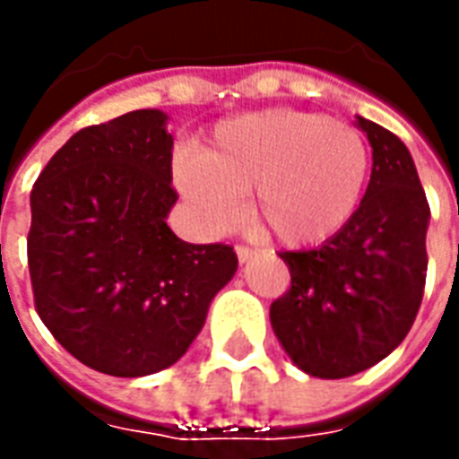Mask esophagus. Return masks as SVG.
<instances>
[{
    "label": "esophagus",
    "mask_w": 459,
    "mask_h": 459,
    "mask_svg": "<svg viewBox=\"0 0 459 459\" xmlns=\"http://www.w3.org/2000/svg\"><path fill=\"white\" fill-rule=\"evenodd\" d=\"M236 255H238L240 263H248V260L255 255V250L248 248V246H236Z\"/></svg>",
    "instance_id": "1"
}]
</instances>
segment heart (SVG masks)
I'll return each instance as SVG.
<instances>
[{
  "mask_svg": "<svg viewBox=\"0 0 459 459\" xmlns=\"http://www.w3.org/2000/svg\"><path fill=\"white\" fill-rule=\"evenodd\" d=\"M368 147L361 132L325 115L273 108L229 117L201 152L174 161V181L206 233H226L253 191V216L288 246L344 229L361 204Z\"/></svg>",
  "mask_w": 459,
  "mask_h": 459,
  "instance_id": "heart-1",
  "label": "heart"
}]
</instances>
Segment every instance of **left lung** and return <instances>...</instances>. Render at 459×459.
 <instances>
[{
  "instance_id": "1",
  "label": "left lung",
  "mask_w": 459,
  "mask_h": 459,
  "mask_svg": "<svg viewBox=\"0 0 459 459\" xmlns=\"http://www.w3.org/2000/svg\"><path fill=\"white\" fill-rule=\"evenodd\" d=\"M371 144V179L344 229L312 250H285L290 290L273 302L275 337L305 374L346 378L394 351L413 327L425 288L430 209L413 157L356 115Z\"/></svg>"
}]
</instances>
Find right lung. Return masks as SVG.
Masks as SVG:
<instances>
[{"mask_svg":"<svg viewBox=\"0 0 459 459\" xmlns=\"http://www.w3.org/2000/svg\"><path fill=\"white\" fill-rule=\"evenodd\" d=\"M167 120L134 110L75 132L31 189L36 312L68 354L120 378L177 364L238 270L230 246L186 243L167 226Z\"/></svg>","mask_w":459,"mask_h":459,"instance_id":"1","label":"right lung"}]
</instances>
